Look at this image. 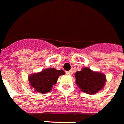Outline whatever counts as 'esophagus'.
Masks as SVG:
<instances>
[{
    "label": "esophagus",
    "mask_w": 124,
    "mask_h": 124,
    "mask_svg": "<svg viewBox=\"0 0 124 124\" xmlns=\"http://www.w3.org/2000/svg\"><path fill=\"white\" fill-rule=\"evenodd\" d=\"M72 70H70V71H68V72H66V74H68V75H70V76H72Z\"/></svg>",
    "instance_id": "1"
}]
</instances>
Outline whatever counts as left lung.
I'll return each mask as SVG.
<instances>
[{"label":"left lung","mask_w":124,"mask_h":124,"mask_svg":"<svg viewBox=\"0 0 124 124\" xmlns=\"http://www.w3.org/2000/svg\"><path fill=\"white\" fill-rule=\"evenodd\" d=\"M74 77L78 88L88 94H94L104 88L106 82V75L100 72L93 71L89 68H83L77 71Z\"/></svg>","instance_id":"1"}]
</instances>
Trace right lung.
<instances>
[{"label": "right lung", "instance_id": "1", "mask_svg": "<svg viewBox=\"0 0 124 124\" xmlns=\"http://www.w3.org/2000/svg\"><path fill=\"white\" fill-rule=\"evenodd\" d=\"M65 74L63 70L46 68L41 72L30 74L28 77L29 85L36 93L45 94L52 90V86L56 83L59 76Z\"/></svg>", "mask_w": 124, "mask_h": 124}]
</instances>
